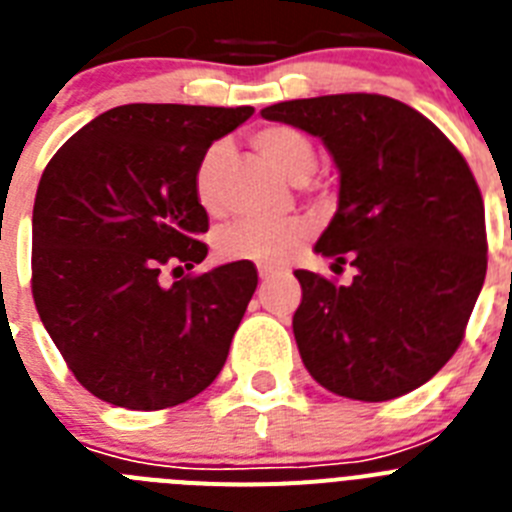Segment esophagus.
Returning <instances> with one entry per match:
<instances>
[{"label": "esophagus", "mask_w": 512, "mask_h": 512, "mask_svg": "<svg viewBox=\"0 0 512 512\" xmlns=\"http://www.w3.org/2000/svg\"><path fill=\"white\" fill-rule=\"evenodd\" d=\"M277 274H279V269H274V266H259L261 282H269V279H274Z\"/></svg>", "instance_id": "1"}]
</instances>
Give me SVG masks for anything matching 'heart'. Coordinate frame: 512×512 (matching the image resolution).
<instances>
[{
	"instance_id": "1",
	"label": "heart",
	"mask_w": 512,
	"mask_h": 512,
	"mask_svg": "<svg viewBox=\"0 0 512 512\" xmlns=\"http://www.w3.org/2000/svg\"><path fill=\"white\" fill-rule=\"evenodd\" d=\"M253 148L269 161L279 174L292 182H305L315 169L318 153L312 140L295 125H264L251 135ZM230 161L228 140H215L194 169V197L202 210L215 215L223 210V176ZM310 225L300 217L266 223V220H238L225 225L215 235V248L225 261H251L261 266H277L289 253L305 243Z\"/></svg>"
}]
</instances>
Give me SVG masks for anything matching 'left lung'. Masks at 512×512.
<instances>
[{
    "label": "left lung",
    "instance_id": "left-lung-1",
    "mask_svg": "<svg viewBox=\"0 0 512 512\" xmlns=\"http://www.w3.org/2000/svg\"><path fill=\"white\" fill-rule=\"evenodd\" d=\"M320 135L341 171L315 251L354 282L297 269L292 328L307 372L364 402L418 390L456 354L485 284V202L467 158L425 115L384 94H328L261 110Z\"/></svg>",
    "mask_w": 512,
    "mask_h": 512
}]
</instances>
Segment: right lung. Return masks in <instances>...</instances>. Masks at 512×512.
<instances>
[{
    "label": "right lung",
    "mask_w": 512,
    "mask_h": 512,
    "mask_svg": "<svg viewBox=\"0 0 512 512\" xmlns=\"http://www.w3.org/2000/svg\"><path fill=\"white\" fill-rule=\"evenodd\" d=\"M253 107L122 104L71 135L40 176L33 300L84 390L128 410L182 405L220 374L259 284L251 261L207 274L194 169ZM175 282L169 285L165 279Z\"/></svg>",
    "instance_id": "obj_1"
}]
</instances>
